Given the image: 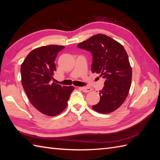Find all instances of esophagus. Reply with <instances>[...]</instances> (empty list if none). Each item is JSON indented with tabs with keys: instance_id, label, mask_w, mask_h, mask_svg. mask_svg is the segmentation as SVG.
I'll return each instance as SVG.
<instances>
[{
	"instance_id": "1",
	"label": "esophagus",
	"mask_w": 160,
	"mask_h": 160,
	"mask_svg": "<svg viewBox=\"0 0 160 160\" xmlns=\"http://www.w3.org/2000/svg\"><path fill=\"white\" fill-rule=\"evenodd\" d=\"M79 89L85 93H87V92H89L92 90V89L91 88H87V87H81V88H79Z\"/></svg>"
}]
</instances>
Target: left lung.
<instances>
[{
	"instance_id": "1",
	"label": "left lung",
	"mask_w": 160,
	"mask_h": 160,
	"mask_svg": "<svg viewBox=\"0 0 160 160\" xmlns=\"http://www.w3.org/2000/svg\"><path fill=\"white\" fill-rule=\"evenodd\" d=\"M92 54V72L105 79L100 91V102L92 108L100 113H109L121 107L129 93L132 68L122 45L102 34L94 35L77 45Z\"/></svg>"
}]
</instances>
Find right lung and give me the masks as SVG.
<instances>
[{"instance_id":"obj_1","label":"right lung","mask_w":160,"mask_h":160,"mask_svg":"<svg viewBox=\"0 0 160 160\" xmlns=\"http://www.w3.org/2000/svg\"><path fill=\"white\" fill-rule=\"evenodd\" d=\"M64 46L50 45L34 49L21 66L22 84L33 106L41 113L55 116L68 104L73 86H62L52 80L56 71L54 63L58 53Z\"/></svg>"}]
</instances>
